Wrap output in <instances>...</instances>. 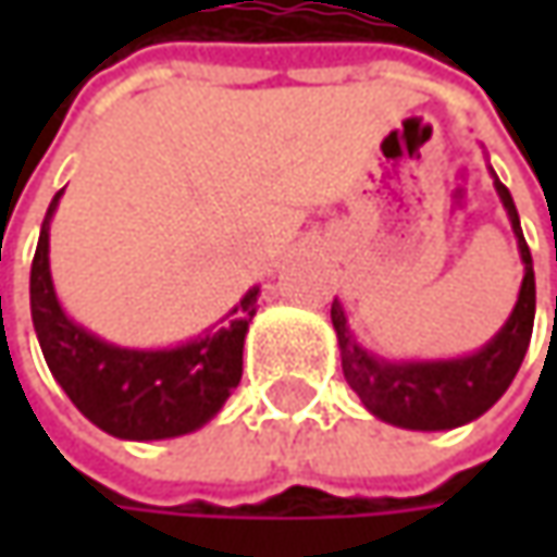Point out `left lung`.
<instances>
[{"label":"left lung","instance_id":"obj_1","mask_svg":"<svg viewBox=\"0 0 557 557\" xmlns=\"http://www.w3.org/2000/svg\"><path fill=\"white\" fill-rule=\"evenodd\" d=\"M493 176V188L503 201L511 232L518 238V253L524 263V278L508 312L505 325L493 334L481 350L449 356V359H396L362 347L350 329V315L344 304L334 297L332 325L341 347L344 377L354 387L362 406L374 418L406 428V431H453L474 418H481L499 396L508 391L515 374L524 362L533 315H536V278L533 257L521 232V216L511 201V191L499 183L496 170L486 166Z\"/></svg>","mask_w":557,"mask_h":557}]
</instances>
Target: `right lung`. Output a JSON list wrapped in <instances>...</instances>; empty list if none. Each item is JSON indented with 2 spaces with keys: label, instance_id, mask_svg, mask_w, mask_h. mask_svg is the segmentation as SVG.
Returning <instances> with one entry per match:
<instances>
[{
  "label": "right lung",
  "instance_id": "right-lung-1",
  "mask_svg": "<svg viewBox=\"0 0 557 557\" xmlns=\"http://www.w3.org/2000/svg\"><path fill=\"white\" fill-rule=\"evenodd\" d=\"M64 188L46 210L30 267V315L46 366L76 409L120 440H170L220 416L242 381V354L260 285L223 319L176 347H120L74 322L54 294L49 228Z\"/></svg>",
  "mask_w": 557,
  "mask_h": 557
}]
</instances>
